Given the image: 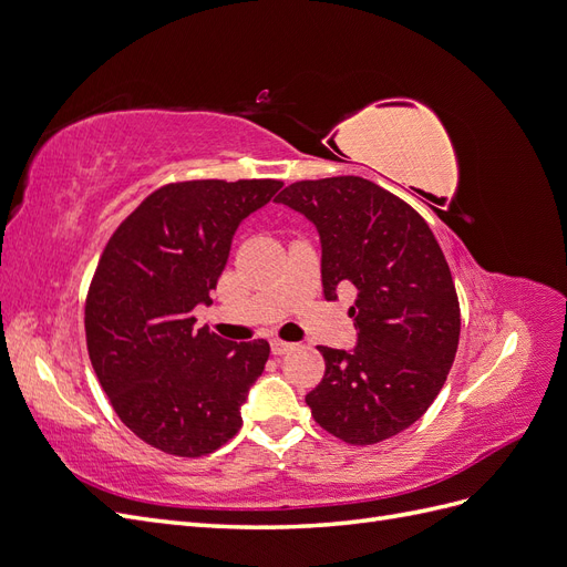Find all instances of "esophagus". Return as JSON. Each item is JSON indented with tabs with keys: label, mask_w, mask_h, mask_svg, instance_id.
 <instances>
[{
	"label": "esophagus",
	"mask_w": 567,
	"mask_h": 567,
	"mask_svg": "<svg viewBox=\"0 0 567 567\" xmlns=\"http://www.w3.org/2000/svg\"><path fill=\"white\" fill-rule=\"evenodd\" d=\"M298 346L296 342H286V340H281V338H274L271 340V352L274 354H288V352H293Z\"/></svg>",
	"instance_id": "1"
}]
</instances>
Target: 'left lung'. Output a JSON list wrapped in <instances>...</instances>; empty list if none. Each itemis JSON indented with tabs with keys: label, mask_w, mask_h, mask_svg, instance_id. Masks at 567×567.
<instances>
[{
	"label": "left lung",
	"mask_w": 567,
	"mask_h": 567,
	"mask_svg": "<svg viewBox=\"0 0 567 567\" xmlns=\"http://www.w3.org/2000/svg\"><path fill=\"white\" fill-rule=\"evenodd\" d=\"M279 203L319 231L326 300L357 288L354 350L319 346L326 371L307 392L315 421L348 444H375L416 423L442 390L461 331L458 298L425 219L364 177L307 179Z\"/></svg>",
	"instance_id": "left-lung-1"
}]
</instances>
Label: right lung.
<instances>
[{
  "instance_id": "1",
  "label": "right lung",
  "mask_w": 567,
  "mask_h": 567,
  "mask_svg": "<svg viewBox=\"0 0 567 567\" xmlns=\"http://www.w3.org/2000/svg\"><path fill=\"white\" fill-rule=\"evenodd\" d=\"M279 179L161 186L115 229L84 305L96 379L130 431L173 456H205L241 427V406L269 357L267 340L194 329L210 305L241 221Z\"/></svg>"
}]
</instances>
